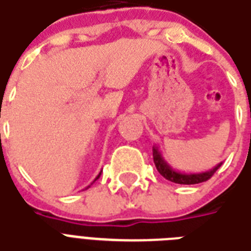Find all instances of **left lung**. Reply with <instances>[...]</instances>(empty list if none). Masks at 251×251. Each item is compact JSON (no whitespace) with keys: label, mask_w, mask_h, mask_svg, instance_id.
Wrapping results in <instances>:
<instances>
[{"label":"left lung","mask_w":251,"mask_h":251,"mask_svg":"<svg viewBox=\"0 0 251 251\" xmlns=\"http://www.w3.org/2000/svg\"><path fill=\"white\" fill-rule=\"evenodd\" d=\"M153 163L156 165V168L159 171V173L163 177H165L167 180L176 184H184V185H192V184H200V182L208 181L209 178L214 175V172L217 171L221 164H217L214 168L206 172H200V173H185V172H178L169 165L165 159L163 157V154L159 151V147L153 146Z\"/></svg>","instance_id":"8db88e82"}]
</instances>
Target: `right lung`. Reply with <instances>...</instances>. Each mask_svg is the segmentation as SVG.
Segmentation results:
<instances>
[{"instance_id": "right-lung-1", "label": "right lung", "mask_w": 251, "mask_h": 251, "mask_svg": "<svg viewBox=\"0 0 251 251\" xmlns=\"http://www.w3.org/2000/svg\"><path fill=\"white\" fill-rule=\"evenodd\" d=\"M100 175H101V171H100V173H99V175H98V176H97V177H95V180H94V181H92V182H95V181H97L98 178H99V177H100ZM87 188H90V185H88V186H87ZM87 188H86V189H87Z\"/></svg>"}]
</instances>
